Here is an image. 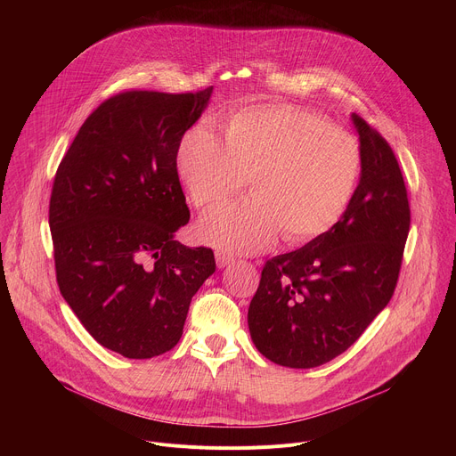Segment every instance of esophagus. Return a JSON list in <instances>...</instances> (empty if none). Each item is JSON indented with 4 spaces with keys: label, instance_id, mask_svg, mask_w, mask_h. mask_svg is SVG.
I'll use <instances>...</instances> for the list:
<instances>
[{
    "label": "esophagus",
    "instance_id": "obj_1",
    "mask_svg": "<svg viewBox=\"0 0 456 456\" xmlns=\"http://www.w3.org/2000/svg\"><path fill=\"white\" fill-rule=\"evenodd\" d=\"M216 265L220 267V269H224V267H227L229 264H232L234 262V257L229 254V252H225V250H216Z\"/></svg>",
    "mask_w": 456,
    "mask_h": 456
}]
</instances>
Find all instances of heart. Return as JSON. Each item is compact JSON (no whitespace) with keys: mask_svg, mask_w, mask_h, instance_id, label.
Returning a JSON list of instances; mask_svg holds the SVG:
<instances>
[{"mask_svg":"<svg viewBox=\"0 0 456 456\" xmlns=\"http://www.w3.org/2000/svg\"><path fill=\"white\" fill-rule=\"evenodd\" d=\"M362 166L357 139L292 104L229 113L222 141L206 124L191 127L176 151V171L199 209L236 194L248 178L252 197L215 209L200 238L225 252L250 254L278 234L289 245L329 232L345 215Z\"/></svg>","mask_w":456,"mask_h":456,"instance_id":"obj_1","label":"heart"}]
</instances>
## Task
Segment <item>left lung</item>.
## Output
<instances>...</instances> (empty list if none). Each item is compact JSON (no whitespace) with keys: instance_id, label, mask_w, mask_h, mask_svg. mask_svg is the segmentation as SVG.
Masks as SVG:
<instances>
[{"instance_id":"obj_1","label":"left lung","mask_w":456,"mask_h":456,"mask_svg":"<svg viewBox=\"0 0 456 456\" xmlns=\"http://www.w3.org/2000/svg\"><path fill=\"white\" fill-rule=\"evenodd\" d=\"M362 151L339 222L305 247L274 256L248 306L257 352L287 368H315L348 350L392 299L410 232V204L389 144L352 113Z\"/></svg>"}]
</instances>
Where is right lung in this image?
<instances>
[{
  "label": "right lung",
  "instance_id": "add662e5",
  "mask_svg": "<svg viewBox=\"0 0 456 456\" xmlns=\"http://www.w3.org/2000/svg\"><path fill=\"white\" fill-rule=\"evenodd\" d=\"M211 94L134 90L104 101L53 178L59 290L88 334L127 359L180 341L192 296L216 269L211 248L175 240L189 222L178 144Z\"/></svg>",
  "mask_w": 456,
  "mask_h": 456
}]
</instances>
